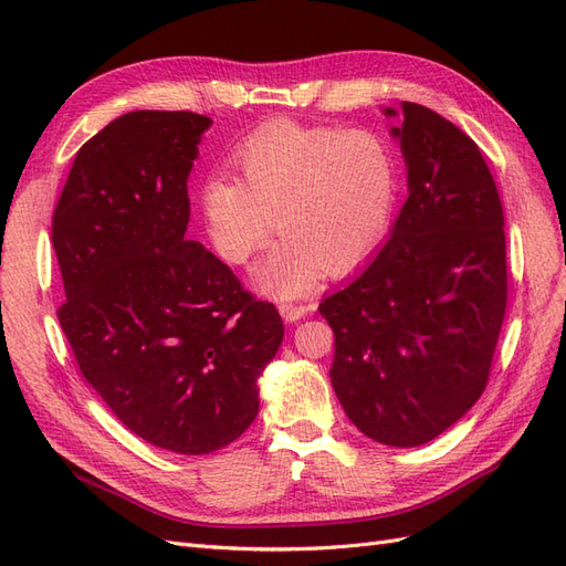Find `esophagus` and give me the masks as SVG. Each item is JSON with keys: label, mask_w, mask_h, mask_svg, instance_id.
<instances>
[{"label": "esophagus", "mask_w": 566, "mask_h": 566, "mask_svg": "<svg viewBox=\"0 0 566 566\" xmlns=\"http://www.w3.org/2000/svg\"><path fill=\"white\" fill-rule=\"evenodd\" d=\"M279 312H281V316L287 321V323H295V321H300V318H304L306 314L312 312V306H306V304H293V302H283L281 306H279Z\"/></svg>", "instance_id": "34e87169"}]
</instances>
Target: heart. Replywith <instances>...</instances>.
Masks as SVG:
<instances>
[{"mask_svg":"<svg viewBox=\"0 0 566 566\" xmlns=\"http://www.w3.org/2000/svg\"><path fill=\"white\" fill-rule=\"evenodd\" d=\"M231 179L200 188V210L221 260L245 264L271 229L281 241L254 266V287L300 297L323 279L349 273L382 243L397 202L399 167L370 129L306 127L276 119L229 156Z\"/></svg>","mask_w":566,"mask_h":566,"instance_id":"heart-1","label":"heart"}]
</instances>
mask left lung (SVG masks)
Instances as JSON below:
<instances>
[{"label":"left lung","mask_w":566,"mask_h":566,"mask_svg":"<svg viewBox=\"0 0 566 566\" xmlns=\"http://www.w3.org/2000/svg\"><path fill=\"white\" fill-rule=\"evenodd\" d=\"M387 117L397 111L385 108ZM408 198L389 241L318 304L335 333L331 382L373 441L413 449L482 397L505 316V221L499 188L470 136L401 104Z\"/></svg>","instance_id":"left-lung-1"}]
</instances>
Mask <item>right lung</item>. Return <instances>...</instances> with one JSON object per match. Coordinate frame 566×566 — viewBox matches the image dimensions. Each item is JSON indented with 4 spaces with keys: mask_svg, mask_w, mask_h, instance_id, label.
<instances>
[{
    "mask_svg": "<svg viewBox=\"0 0 566 566\" xmlns=\"http://www.w3.org/2000/svg\"><path fill=\"white\" fill-rule=\"evenodd\" d=\"M210 125L188 111L119 115L77 150L51 224L59 321L84 380L127 430L181 455L248 430L283 342L276 306L186 238V181Z\"/></svg>",
    "mask_w": 566,
    "mask_h": 566,
    "instance_id": "add662e5",
    "label": "right lung"
}]
</instances>
